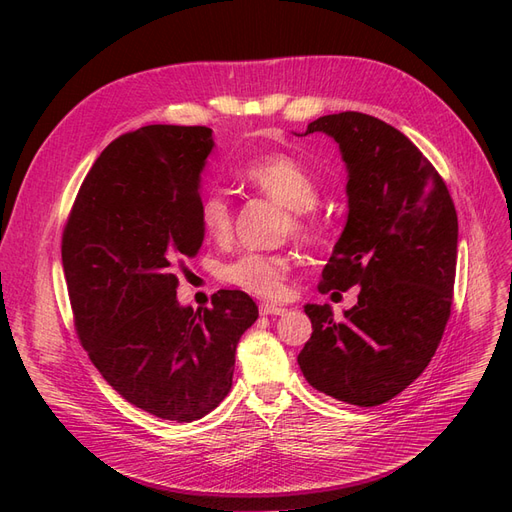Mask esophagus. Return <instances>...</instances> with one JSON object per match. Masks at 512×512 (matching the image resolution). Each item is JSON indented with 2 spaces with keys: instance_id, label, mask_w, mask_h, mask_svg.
I'll return each mask as SVG.
<instances>
[{
  "instance_id": "1",
  "label": "esophagus",
  "mask_w": 512,
  "mask_h": 512,
  "mask_svg": "<svg viewBox=\"0 0 512 512\" xmlns=\"http://www.w3.org/2000/svg\"><path fill=\"white\" fill-rule=\"evenodd\" d=\"M286 312V307L275 305V303H262L260 305V316H282Z\"/></svg>"
}]
</instances>
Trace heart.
I'll return each mask as SVG.
<instances>
[{
  "label": "heart",
  "instance_id": "obj_1",
  "mask_svg": "<svg viewBox=\"0 0 512 512\" xmlns=\"http://www.w3.org/2000/svg\"><path fill=\"white\" fill-rule=\"evenodd\" d=\"M243 177L256 190L292 211L294 235L303 239L312 237L314 224L309 211L320 198V185L312 170L286 153H271L247 164ZM200 224L215 241H226L232 235V209L222 192H211L203 198ZM290 271L292 260L288 256L250 252L226 262L220 269V277L226 284L256 297L277 299L286 292Z\"/></svg>",
  "mask_w": 512,
  "mask_h": 512
}]
</instances>
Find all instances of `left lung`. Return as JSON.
<instances>
[{
    "instance_id": "1",
    "label": "left lung",
    "mask_w": 512,
    "mask_h": 512,
    "mask_svg": "<svg viewBox=\"0 0 512 512\" xmlns=\"http://www.w3.org/2000/svg\"><path fill=\"white\" fill-rule=\"evenodd\" d=\"M331 136L346 164L348 218L320 292L359 286L333 318L307 303L312 337L299 367L316 391L380 406L423 374L451 316L457 213L442 177L408 136L363 113L324 115L307 134Z\"/></svg>"
}]
</instances>
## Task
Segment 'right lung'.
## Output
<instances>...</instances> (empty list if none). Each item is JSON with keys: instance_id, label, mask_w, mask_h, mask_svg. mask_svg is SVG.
Here are the masks:
<instances>
[{"instance_id": "obj_1", "label": "right lung", "mask_w": 512, "mask_h": 512, "mask_svg": "<svg viewBox=\"0 0 512 512\" xmlns=\"http://www.w3.org/2000/svg\"><path fill=\"white\" fill-rule=\"evenodd\" d=\"M205 126H145L108 145L85 177L61 241L81 344L113 389L164 421L192 423L232 386L241 335L258 318L241 290L181 305L175 269L203 245Z\"/></svg>"}]
</instances>
